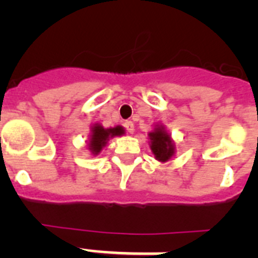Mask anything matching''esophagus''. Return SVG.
I'll list each match as a JSON object with an SVG mask.
<instances>
[{"mask_svg":"<svg viewBox=\"0 0 258 258\" xmlns=\"http://www.w3.org/2000/svg\"><path fill=\"white\" fill-rule=\"evenodd\" d=\"M124 126H125V129H126V132L129 134H133V132H134V124L132 121H125L124 122Z\"/></svg>","mask_w":258,"mask_h":258,"instance_id":"1","label":"esophagus"}]
</instances>
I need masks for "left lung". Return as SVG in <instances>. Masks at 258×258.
Here are the masks:
<instances>
[{
    "label": "left lung",
    "instance_id": "left-lung-1",
    "mask_svg": "<svg viewBox=\"0 0 258 258\" xmlns=\"http://www.w3.org/2000/svg\"><path fill=\"white\" fill-rule=\"evenodd\" d=\"M151 140V151L159 161H168L174 154V145L170 137L168 136L163 127H156L152 133L149 134Z\"/></svg>",
    "mask_w": 258,
    "mask_h": 258
}]
</instances>
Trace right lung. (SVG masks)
<instances>
[{"label": "right lung", "mask_w": 258, "mask_h": 258, "mask_svg": "<svg viewBox=\"0 0 258 258\" xmlns=\"http://www.w3.org/2000/svg\"><path fill=\"white\" fill-rule=\"evenodd\" d=\"M124 134V127L122 126H115L109 127V129H104L101 125H94L92 131V138H90V143H89V149L94 155L99 154L101 150L106 146L108 138H112L115 136H121Z\"/></svg>", "instance_id": "obj_1"}]
</instances>
